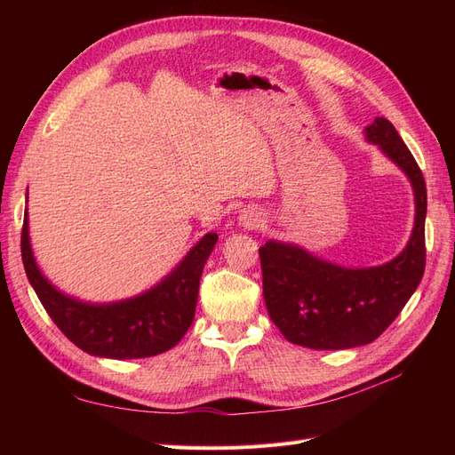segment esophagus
<instances>
[{
	"instance_id": "34e87169",
	"label": "esophagus",
	"mask_w": 455,
	"mask_h": 455,
	"mask_svg": "<svg viewBox=\"0 0 455 455\" xmlns=\"http://www.w3.org/2000/svg\"><path fill=\"white\" fill-rule=\"evenodd\" d=\"M239 222L243 228L246 229H256L261 226V222H264V218H261V212L256 211V209H246L243 211V214L239 216Z\"/></svg>"
}]
</instances>
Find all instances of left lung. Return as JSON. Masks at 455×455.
Returning a JSON list of instances; mask_svg holds the SVG:
<instances>
[{"label": "left lung", "instance_id": "obj_1", "mask_svg": "<svg viewBox=\"0 0 455 455\" xmlns=\"http://www.w3.org/2000/svg\"><path fill=\"white\" fill-rule=\"evenodd\" d=\"M404 171L414 188L416 222L406 249L378 267L330 264L291 243L267 241L259 249L261 281L269 319L296 346L351 349L371 343L403 311L425 271L427 189L414 156L393 123L376 117L364 129Z\"/></svg>", "mask_w": 455, "mask_h": 455}]
</instances>
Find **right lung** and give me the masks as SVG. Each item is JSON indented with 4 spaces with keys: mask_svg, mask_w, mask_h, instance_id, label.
<instances>
[{
    "mask_svg": "<svg viewBox=\"0 0 455 455\" xmlns=\"http://www.w3.org/2000/svg\"><path fill=\"white\" fill-rule=\"evenodd\" d=\"M216 233L206 235L159 284L114 304H87L57 291L39 271L24 214L20 251L28 281L52 323L79 349L106 359H144L169 351L184 338L196 316L199 281Z\"/></svg>",
    "mask_w": 455,
    "mask_h": 455,
    "instance_id": "add662e5",
    "label": "right lung"
}]
</instances>
